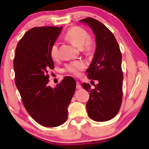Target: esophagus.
Segmentation results:
<instances>
[{"mask_svg": "<svg viewBox=\"0 0 149 149\" xmlns=\"http://www.w3.org/2000/svg\"><path fill=\"white\" fill-rule=\"evenodd\" d=\"M77 89H80L81 88V86H80V84L79 82H77V86H76Z\"/></svg>", "mask_w": 149, "mask_h": 149, "instance_id": "obj_1", "label": "esophagus"}]
</instances>
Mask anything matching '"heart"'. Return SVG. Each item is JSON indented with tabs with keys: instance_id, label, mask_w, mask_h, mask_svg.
<instances>
[{
	"instance_id": "obj_1",
	"label": "heart",
	"mask_w": 149,
	"mask_h": 149,
	"mask_svg": "<svg viewBox=\"0 0 149 149\" xmlns=\"http://www.w3.org/2000/svg\"><path fill=\"white\" fill-rule=\"evenodd\" d=\"M88 37V33L86 30L79 26L72 27L65 34V38L72 44L77 47L82 48L86 53H91L94 49V42ZM50 55L54 60L58 58V45L57 43H53L50 49ZM84 67V64L82 61H75L67 65L66 70L68 72L77 75Z\"/></svg>"
}]
</instances>
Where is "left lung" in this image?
I'll return each mask as SVG.
<instances>
[{
  "label": "left lung",
  "mask_w": 149,
  "mask_h": 149,
  "mask_svg": "<svg viewBox=\"0 0 149 149\" xmlns=\"http://www.w3.org/2000/svg\"><path fill=\"white\" fill-rule=\"evenodd\" d=\"M79 22L87 24L96 37V51L86 72L88 79L96 80L98 83L94 89L89 84H81L90 92L86 105L88 115L96 121H109L118 114L122 101L123 75L120 49L113 34L100 22L87 18Z\"/></svg>",
  "instance_id": "left-lung-1"
}]
</instances>
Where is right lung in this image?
I'll use <instances>...</instances> for the list:
<instances>
[{
    "label": "right lung",
    "mask_w": 149,
    "mask_h": 149,
    "mask_svg": "<svg viewBox=\"0 0 149 149\" xmlns=\"http://www.w3.org/2000/svg\"><path fill=\"white\" fill-rule=\"evenodd\" d=\"M62 29L55 26L30 29L17 45L14 59L15 83L24 106L36 122L47 127L65 122L76 89V81L70 77H65L54 88L48 84V71L54 68L50 49Z\"/></svg>",
    "instance_id": "1"
}]
</instances>
